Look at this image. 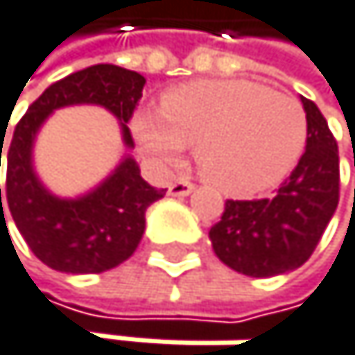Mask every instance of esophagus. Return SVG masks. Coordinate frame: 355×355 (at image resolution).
<instances>
[{
  "label": "esophagus",
  "instance_id": "obj_1",
  "mask_svg": "<svg viewBox=\"0 0 355 355\" xmlns=\"http://www.w3.org/2000/svg\"><path fill=\"white\" fill-rule=\"evenodd\" d=\"M192 189H194L192 183L185 181V179H179V181L170 183L168 194H170V196H179V198H183V196H189V194H192Z\"/></svg>",
  "mask_w": 355,
  "mask_h": 355
}]
</instances>
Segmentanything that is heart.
Returning <instances> with one entry per match:
<instances>
[{
    "instance_id": "b5f03b06",
    "label": "heart",
    "mask_w": 355,
    "mask_h": 355,
    "mask_svg": "<svg viewBox=\"0 0 355 355\" xmlns=\"http://www.w3.org/2000/svg\"><path fill=\"white\" fill-rule=\"evenodd\" d=\"M132 135L159 166L185 146L205 181L229 196H253L293 172L308 139L303 104L249 80H196L170 89L159 113L139 111Z\"/></svg>"
}]
</instances>
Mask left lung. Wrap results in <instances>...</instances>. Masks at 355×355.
Instances as JSON below:
<instances>
[{
  "instance_id": "1",
  "label": "left lung",
  "mask_w": 355,
  "mask_h": 355,
  "mask_svg": "<svg viewBox=\"0 0 355 355\" xmlns=\"http://www.w3.org/2000/svg\"><path fill=\"white\" fill-rule=\"evenodd\" d=\"M308 115L306 153L272 198L227 200L209 229L218 259L249 277H275L306 264L338 207V146L318 106Z\"/></svg>"
}]
</instances>
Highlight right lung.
Instances as JSON below:
<instances>
[{"instance_id":"obj_1","label":"right lung","mask_w":355,"mask_h":355,"mask_svg":"<svg viewBox=\"0 0 355 355\" xmlns=\"http://www.w3.org/2000/svg\"><path fill=\"white\" fill-rule=\"evenodd\" d=\"M144 85L146 78L137 71L117 65H91L49 85L17 124L6 155V205L30 251L45 266L71 275L104 272L126 261L139 246L146 209L163 198L166 189L148 185L137 161L126 153L115 170L87 194L60 198L49 192L34 170V141L54 111L96 104L115 115L122 141L130 150L132 137L126 124ZM1 148L3 144L0 166Z\"/></svg>"}]
</instances>
